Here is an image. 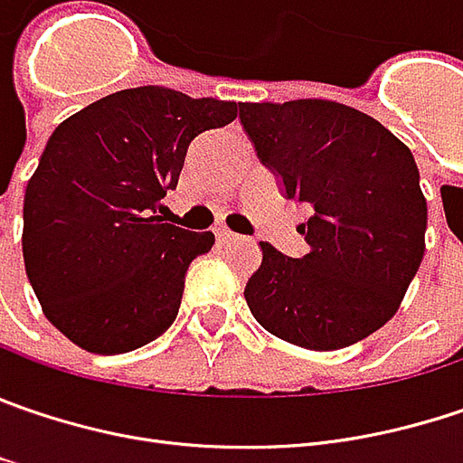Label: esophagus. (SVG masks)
Returning a JSON list of instances; mask_svg holds the SVG:
<instances>
[{
    "instance_id": "1",
    "label": "esophagus",
    "mask_w": 463,
    "mask_h": 463,
    "mask_svg": "<svg viewBox=\"0 0 463 463\" xmlns=\"http://www.w3.org/2000/svg\"><path fill=\"white\" fill-rule=\"evenodd\" d=\"M217 238H220L222 243H235V241H243V235H238V232H231L228 228H217Z\"/></svg>"
}]
</instances>
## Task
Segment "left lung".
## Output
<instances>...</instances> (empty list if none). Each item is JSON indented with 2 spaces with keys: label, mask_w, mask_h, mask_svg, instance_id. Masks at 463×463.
<instances>
[{
  "label": "left lung",
  "mask_w": 463,
  "mask_h": 463,
  "mask_svg": "<svg viewBox=\"0 0 463 463\" xmlns=\"http://www.w3.org/2000/svg\"><path fill=\"white\" fill-rule=\"evenodd\" d=\"M241 123L283 194L312 206L301 259L261 246L246 283L259 325L309 351L380 330L424 257L427 202L414 154L364 112L327 99L241 104Z\"/></svg>",
  "instance_id": "8db88e82"
}]
</instances>
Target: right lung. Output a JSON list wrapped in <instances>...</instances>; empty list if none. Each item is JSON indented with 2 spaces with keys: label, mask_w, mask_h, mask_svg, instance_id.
Masks as SVG:
<instances>
[{
  "label": "right lung",
  "mask_w": 463,
  "mask_h": 463,
  "mask_svg": "<svg viewBox=\"0 0 463 463\" xmlns=\"http://www.w3.org/2000/svg\"><path fill=\"white\" fill-rule=\"evenodd\" d=\"M241 104L141 86L57 125L23 202L25 275L46 319L91 354H125L175 322L185 269L214 235L156 214L191 141Z\"/></svg>",
  "instance_id": "1"
}]
</instances>
